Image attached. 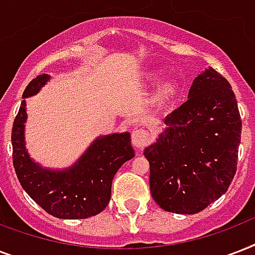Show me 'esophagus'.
Here are the masks:
<instances>
[{
	"instance_id": "obj_1",
	"label": "esophagus",
	"mask_w": 255,
	"mask_h": 255,
	"mask_svg": "<svg viewBox=\"0 0 255 255\" xmlns=\"http://www.w3.org/2000/svg\"><path fill=\"white\" fill-rule=\"evenodd\" d=\"M149 143V136H148V132L145 129H135L132 132V144L135 145L137 149H141L147 144Z\"/></svg>"
}]
</instances>
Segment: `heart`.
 <instances>
[{
    "mask_svg": "<svg viewBox=\"0 0 255 255\" xmlns=\"http://www.w3.org/2000/svg\"><path fill=\"white\" fill-rule=\"evenodd\" d=\"M163 75V71L160 69H149L144 73V81L147 83H155L159 81V78ZM177 94V87L173 82H163L161 85L157 87L155 92L156 100L161 104L170 103L174 99V96Z\"/></svg>",
    "mask_w": 255,
    "mask_h": 255,
    "instance_id": "heart-1",
    "label": "heart"
}]
</instances>
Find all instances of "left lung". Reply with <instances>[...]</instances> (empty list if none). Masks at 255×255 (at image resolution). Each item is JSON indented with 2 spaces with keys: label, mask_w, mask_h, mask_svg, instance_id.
<instances>
[{
  "label": "left lung",
  "mask_w": 255,
  "mask_h": 255,
  "mask_svg": "<svg viewBox=\"0 0 255 255\" xmlns=\"http://www.w3.org/2000/svg\"><path fill=\"white\" fill-rule=\"evenodd\" d=\"M164 123L144 149L152 197L167 212L198 213L225 193L237 170L242 123L232 86L206 69Z\"/></svg>",
  "instance_id": "left-lung-1"
}]
</instances>
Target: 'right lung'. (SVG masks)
Masks as SVG:
<instances>
[{"mask_svg":"<svg viewBox=\"0 0 255 255\" xmlns=\"http://www.w3.org/2000/svg\"><path fill=\"white\" fill-rule=\"evenodd\" d=\"M50 81L42 74L22 94L21 107L13 123V165L25 192L42 209L57 218L79 220L96 216L108 205L114 176L135 156L128 132L96 137L74 165L65 169L42 167L26 149V98L41 91Z\"/></svg>","mask_w":255,"mask_h":255,"instance_id":"right-lung-1","label":"right lung"}]
</instances>
